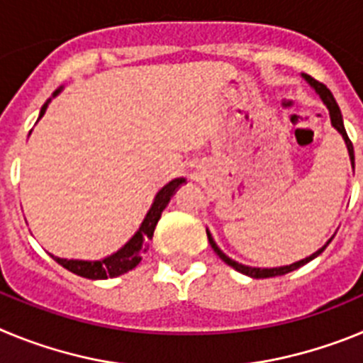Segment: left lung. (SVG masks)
Wrapping results in <instances>:
<instances>
[{"mask_svg": "<svg viewBox=\"0 0 363 363\" xmlns=\"http://www.w3.org/2000/svg\"><path fill=\"white\" fill-rule=\"evenodd\" d=\"M301 78L306 79V82L309 83L311 86H313L314 92H316V94L320 96V99H322L323 105H325L327 111H329L331 125H333V127H335L336 130H338L340 134H342V138H344L345 147H347V152H349V160H351V167H352V171H354V150H352V143H351V140H349L347 133H345L344 118H342V112H340V107H338V104H336L335 96L331 94V91H329V89H327V86L323 85V83H320V82H316V79H314V78H311L309 74H301ZM207 238H209V243H211V247H213V249H214V252H216V255L220 256V258L223 259V262H225L227 265H230V267H233L234 271L242 272V274H245V277H251V278H272V277H281V274H287V272L296 271V269H300L301 265L309 264L311 259H314V258H316V256H320L323 251H325V247L329 245V243H331V240L335 238V236H333L331 240H327L325 245L320 247L318 251L313 252V255L307 256V258L300 259V262H294V264H291V265H281V267H251V265H243V264H240V262H236V259L229 258V256H227L225 252L221 251L220 247L216 245V242H214L213 234H211L209 229H207Z\"/></svg>", "mask_w": 363, "mask_h": 363, "instance_id": "1", "label": "left lung"}]
</instances>
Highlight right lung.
<instances>
[{
  "label": "right lung",
  "instance_id": "right-lung-1",
  "mask_svg": "<svg viewBox=\"0 0 363 363\" xmlns=\"http://www.w3.org/2000/svg\"><path fill=\"white\" fill-rule=\"evenodd\" d=\"M62 89L63 86H60V89L52 94V98H56V96L62 92ZM52 98H49L45 101L38 120L43 118L45 111H47V107H49L50 99ZM184 184L185 178H174L172 182L163 185V187L156 192L152 205H150V209L147 211L140 229H138L136 233L133 234V238L125 243L123 247H120L116 252H112V255L105 256V258L101 259H69L60 258V256L54 255L50 256H52L62 267H65L67 271L74 272V274H78V277L82 278H89V280H107V278H116L120 277V274L133 271V269L142 262V252L145 251L149 240H152L154 229H156V223H158V220L162 218L163 209L169 205L171 198L174 196V192Z\"/></svg>",
  "mask_w": 363,
  "mask_h": 363
}]
</instances>
